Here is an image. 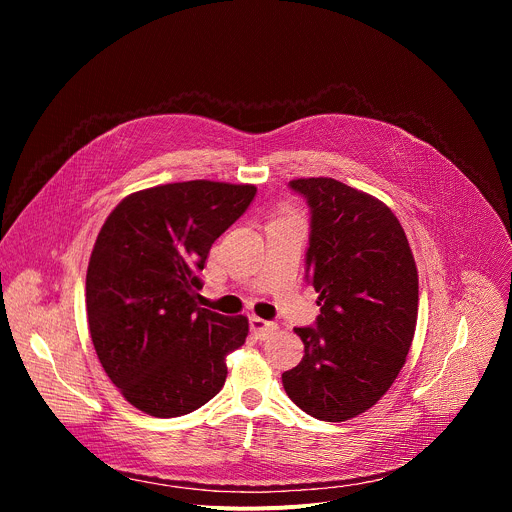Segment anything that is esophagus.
Listing matches in <instances>:
<instances>
[{"label":"esophagus","mask_w":512,"mask_h":512,"mask_svg":"<svg viewBox=\"0 0 512 512\" xmlns=\"http://www.w3.org/2000/svg\"><path fill=\"white\" fill-rule=\"evenodd\" d=\"M249 328L255 334V338H265L275 330V324L269 322V320H263L259 316H251L249 318Z\"/></svg>","instance_id":"obj_1"}]
</instances>
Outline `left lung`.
<instances>
[{"label":"left lung","mask_w":512,"mask_h":512,"mask_svg":"<svg viewBox=\"0 0 512 512\" xmlns=\"http://www.w3.org/2000/svg\"><path fill=\"white\" fill-rule=\"evenodd\" d=\"M310 206L306 279L320 316L296 328L304 358L281 375L287 397L322 421L371 409L395 383L417 324V267L397 216L334 178L291 180Z\"/></svg>","instance_id":"1"}]
</instances>
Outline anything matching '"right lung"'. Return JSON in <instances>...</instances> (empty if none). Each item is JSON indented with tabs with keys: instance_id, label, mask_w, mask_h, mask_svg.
Instances as JSON below:
<instances>
[{
	"instance_id": "1",
	"label": "right lung",
	"mask_w": 512,
	"mask_h": 512,
	"mask_svg": "<svg viewBox=\"0 0 512 512\" xmlns=\"http://www.w3.org/2000/svg\"><path fill=\"white\" fill-rule=\"evenodd\" d=\"M255 194L176 182L133 192L107 216L87 269V318L107 377L139 411L180 417L223 389L249 322L198 306L200 271Z\"/></svg>"
}]
</instances>
